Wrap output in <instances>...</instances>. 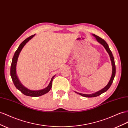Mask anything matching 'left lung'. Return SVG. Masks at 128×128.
Listing matches in <instances>:
<instances>
[{
    "label": "left lung",
    "instance_id": "1",
    "mask_svg": "<svg viewBox=\"0 0 128 128\" xmlns=\"http://www.w3.org/2000/svg\"><path fill=\"white\" fill-rule=\"evenodd\" d=\"M92 36L95 37L96 40H97L99 43H100L101 44H102L103 46H104V47L105 48V49L106 50V52L108 53V54L109 55L110 60H111L112 64V75L111 78H110V81L108 82V84H107V85L104 88H103L102 89L100 90H99L98 92L93 93V94H81V93H79V92H75L76 93H77V94L80 95L82 96H84V97H86V98L96 97V96H99L101 94H102V93L108 90V89L110 87V86H111V85L112 84L114 79V78H115V74H116V67H115V64L114 58L112 52L110 50L108 44H107V43L106 42V41L104 40H103L102 38H101L99 37L98 36H96L95 34H92Z\"/></svg>",
    "mask_w": 128,
    "mask_h": 128
}]
</instances>
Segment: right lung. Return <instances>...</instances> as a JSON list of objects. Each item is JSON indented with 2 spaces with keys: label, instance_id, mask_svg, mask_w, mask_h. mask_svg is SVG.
<instances>
[{
  "label": "right lung",
  "instance_id": "right-lung-1",
  "mask_svg": "<svg viewBox=\"0 0 128 128\" xmlns=\"http://www.w3.org/2000/svg\"><path fill=\"white\" fill-rule=\"evenodd\" d=\"M35 35L36 34H34V35L31 36L30 37L27 38V39L23 41L21 43V44H20L18 48V49L16 50L14 54L11 66V70H10V74H11L12 80L16 89H18L19 90H20L22 93L23 94L26 96H32V97H38V96L43 95L49 92L52 88V81L54 78L55 77V75H54L52 78L49 84H48V86L45 88L41 90H30L26 88L25 87H24V86L22 84V83L20 82L18 76H17L16 73V66L19 54L20 53V52L22 51V48L26 44L32 39Z\"/></svg>",
  "mask_w": 128,
  "mask_h": 128
}]
</instances>
